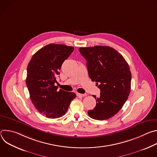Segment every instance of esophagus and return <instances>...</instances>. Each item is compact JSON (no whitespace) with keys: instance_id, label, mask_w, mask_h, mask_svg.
<instances>
[{"instance_id":"1","label":"esophagus","mask_w":157,"mask_h":157,"mask_svg":"<svg viewBox=\"0 0 157 157\" xmlns=\"http://www.w3.org/2000/svg\"><path fill=\"white\" fill-rule=\"evenodd\" d=\"M76 95L78 96H82V97H84V96H86L87 94H79V93H77Z\"/></svg>"}]
</instances>
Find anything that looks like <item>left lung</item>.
Here are the masks:
<instances>
[{
	"instance_id": "8db88e82",
	"label": "left lung",
	"mask_w": 157,
	"mask_h": 157,
	"mask_svg": "<svg viewBox=\"0 0 157 157\" xmlns=\"http://www.w3.org/2000/svg\"><path fill=\"white\" fill-rule=\"evenodd\" d=\"M86 59L89 77L100 89L96 105L87 111L89 116L99 121L114 116L123 107L130 92L132 75L129 66L117 50L107 46L79 48Z\"/></svg>"
}]
</instances>
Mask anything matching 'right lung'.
<instances>
[{
  "label": "right lung",
  "instance_id": "right-lung-1",
  "mask_svg": "<svg viewBox=\"0 0 157 157\" xmlns=\"http://www.w3.org/2000/svg\"><path fill=\"white\" fill-rule=\"evenodd\" d=\"M74 47L65 44H49L37 51L27 66L26 84L32 102L36 109L47 118L64 116L75 93L58 91L56 76L63 63L69 57Z\"/></svg>",
  "mask_w": 157,
  "mask_h": 157
}]
</instances>
